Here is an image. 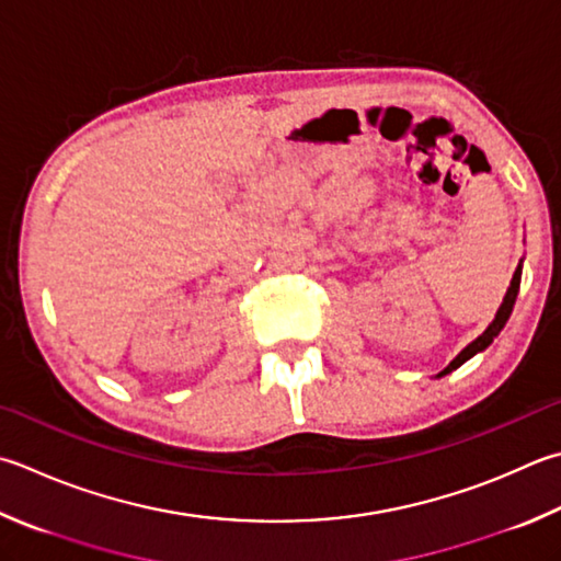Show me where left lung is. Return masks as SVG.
Returning <instances> with one entry per match:
<instances>
[{
    "label": "left lung",
    "instance_id": "8db88e82",
    "mask_svg": "<svg viewBox=\"0 0 561 561\" xmlns=\"http://www.w3.org/2000/svg\"><path fill=\"white\" fill-rule=\"evenodd\" d=\"M520 276H523V263H517V268H515V273H513V280H511V288H508V293H505V298H503V302H501L499 312H495L493 322H491L489 327H485V332H483L481 336H477V340H473L469 346H463L461 352L457 354V358H454V362L445 368V371L437 374V378L451 374L454 368H459L463 362H469L471 356H477L479 352H483V348L493 342V336L501 334V330L505 327V322H508V317H511V312H513L517 290H520Z\"/></svg>",
    "mask_w": 561,
    "mask_h": 561
}]
</instances>
